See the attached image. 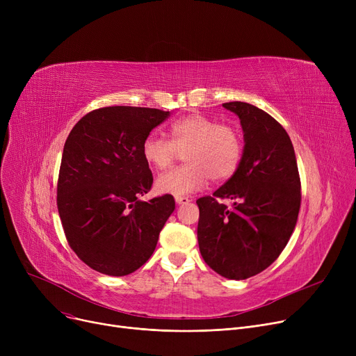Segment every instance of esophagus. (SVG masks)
<instances>
[{
  "label": "esophagus",
  "instance_id": "1",
  "mask_svg": "<svg viewBox=\"0 0 356 356\" xmlns=\"http://www.w3.org/2000/svg\"><path fill=\"white\" fill-rule=\"evenodd\" d=\"M175 200H176L177 204H188L191 202V197H188V196H176Z\"/></svg>",
  "mask_w": 356,
  "mask_h": 356
}]
</instances>
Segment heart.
Here are the masks:
<instances>
[{"instance_id": "1", "label": "heart", "mask_w": 356, "mask_h": 356, "mask_svg": "<svg viewBox=\"0 0 356 356\" xmlns=\"http://www.w3.org/2000/svg\"><path fill=\"white\" fill-rule=\"evenodd\" d=\"M170 137L149 133L141 145L144 160L157 170L167 168L186 152L188 164L163 173L156 180L160 193L189 195L207 186L208 180L231 177L242 159V138L238 131L216 120L191 114L170 125Z\"/></svg>"}]
</instances>
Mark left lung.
Masks as SVG:
<instances>
[{
  "instance_id": "8db88e82",
  "label": "left lung",
  "mask_w": 356,
  "mask_h": 356,
  "mask_svg": "<svg viewBox=\"0 0 356 356\" xmlns=\"http://www.w3.org/2000/svg\"><path fill=\"white\" fill-rule=\"evenodd\" d=\"M223 108L241 120L244 153L232 177L196 200L200 254L213 271L245 280L270 267L286 248L300 211V176L291 140L282 124L247 102ZM219 198H232L228 209Z\"/></svg>"
}]
</instances>
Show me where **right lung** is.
<instances>
[{
    "label": "right lung",
    "mask_w": 356,
    "mask_h": 356,
    "mask_svg": "<svg viewBox=\"0 0 356 356\" xmlns=\"http://www.w3.org/2000/svg\"><path fill=\"white\" fill-rule=\"evenodd\" d=\"M170 112L105 106L82 117L65 143L58 209L70 248L98 273H134L156 250L175 211L172 195L148 202L153 175L141 145Z\"/></svg>",
    "instance_id": "add662e5"
}]
</instances>
